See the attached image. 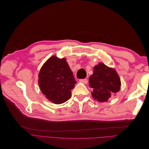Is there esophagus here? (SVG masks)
<instances>
[{
    "label": "esophagus",
    "instance_id": "1",
    "mask_svg": "<svg viewBox=\"0 0 149 149\" xmlns=\"http://www.w3.org/2000/svg\"><path fill=\"white\" fill-rule=\"evenodd\" d=\"M79 82L84 83V84H87L88 82V80L87 79H79Z\"/></svg>",
    "mask_w": 149,
    "mask_h": 149
}]
</instances>
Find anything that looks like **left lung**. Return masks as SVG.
Wrapping results in <instances>:
<instances>
[{"mask_svg": "<svg viewBox=\"0 0 149 149\" xmlns=\"http://www.w3.org/2000/svg\"><path fill=\"white\" fill-rule=\"evenodd\" d=\"M89 87L93 89L92 96L96 101L107 102L120 89V79L116 71L100 63L94 67L93 74L89 78Z\"/></svg>", "mask_w": 149, "mask_h": 149, "instance_id": "8db88e82", "label": "left lung"}]
</instances>
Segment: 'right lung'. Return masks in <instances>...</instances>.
Wrapping results in <instances>:
<instances>
[{"mask_svg": "<svg viewBox=\"0 0 149 149\" xmlns=\"http://www.w3.org/2000/svg\"><path fill=\"white\" fill-rule=\"evenodd\" d=\"M76 81L65 58L54 55L45 63L38 74V84L49 101L60 104L71 96Z\"/></svg>", "mask_w": 149, "mask_h": 149, "instance_id": "add662e5", "label": "right lung"}]
</instances>
